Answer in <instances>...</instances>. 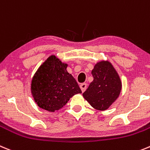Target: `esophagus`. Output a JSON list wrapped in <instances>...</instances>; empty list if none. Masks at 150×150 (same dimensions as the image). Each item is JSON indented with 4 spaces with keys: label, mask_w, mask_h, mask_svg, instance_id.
<instances>
[{
    "label": "esophagus",
    "mask_w": 150,
    "mask_h": 150,
    "mask_svg": "<svg viewBox=\"0 0 150 150\" xmlns=\"http://www.w3.org/2000/svg\"><path fill=\"white\" fill-rule=\"evenodd\" d=\"M80 88H81V90L82 92H84L85 90H86V88H87V83H81Z\"/></svg>",
    "instance_id": "esophagus-1"
}]
</instances>
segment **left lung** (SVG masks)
Here are the masks:
<instances>
[{
	"mask_svg": "<svg viewBox=\"0 0 150 150\" xmlns=\"http://www.w3.org/2000/svg\"><path fill=\"white\" fill-rule=\"evenodd\" d=\"M91 73L93 81L83 93V98L93 108L107 110L120 94V78L111 63L108 60L98 62Z\"/></svg>",
	"mask_w": 150,
	"mask_h": 150,
	"instance_id": "obj_1",
	"label": "left lung"
}]
</instances>
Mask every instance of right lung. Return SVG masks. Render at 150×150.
Returning a JSON list of instances; mask_svg holds the SVG:
<instances>
[{
    "mask_svg": "<svg viewBox=\"0 0 150 150\" xmlns=\"http://www.w3.org/2000/svg\"><path fill=\"white\" fill-rule=\"evenodd\" d=\"M67 63L52 55L39 67L30 87L39 107L54 112L62 108L74 95L81 93L75 79L67 72Z\"/></svg>",
    "mask_w": 150,
    "mask_h": 150,
    "instance_id": "1",
    "label": "right lung"
}]
</instances>
